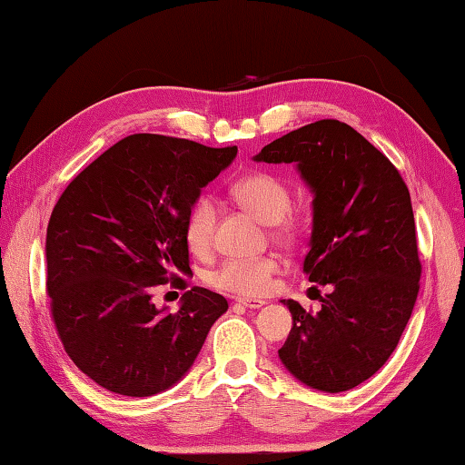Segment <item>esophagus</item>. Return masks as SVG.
<instances>
[{"instance_id": "obj_1", "label": "esophagus", "mask_w": 465, "mask_h": 465, "mask_svg": "<svg viewBox=\"0 0 465 465\" xmlns=\"http://www.w3.org/2000/svg\"><path fill=\"white\" fill-rule=\"evenodd\" d=\"M236 305H242L246 309H261L264 305V301H261V299H239V301H236Z\"/></svg>"}]
</instances>
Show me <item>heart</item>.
Masks as SVG:
<instances>
[{
  "mask_svg": "<svg viewBox=\"0 0 465 465\" xmlns=\"http://www.w3.org/2000/svg\"><path fill=\"white\" fill-rule=\"evenodd\" d=\"M231 196L236 203L272 226V234L282 241H292L299 232V223L289 213L291 191L282 178L272 173H251L231 184ZM216 208L211 196H198L184 216V242L188 251L203 257L211 251L214 241ZM282 261L274 254L257 259H226L208 272L213 287L239 297H262L274 287V277L281 272Z\"/></svg>",
  "mask_w": 465,
  "mask_h": 465,
  "instance_id": "obj_1",
  "label": "heart"
}]
</instances>
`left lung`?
I'll use <instances>...</instances> for the list:
<instances>
[{
    "instance_id": "obj_1",
    "label": "left lung",
    "mask_w": 465,
    "mask_h": 465,
    "mask_svg": "<svg viewBox=\"0 0 465 465\" xmlns=\"http://www.w3.org/2000/svg\"><path fill=\"white\" fill-rule=\"evenodd\" d=\"M254 160L297 164L312 193L302 271L331 289L317 312L281 301L292 315L281 361L312 390H353L395 351L420 292L410 191L390 158L339 120L292 130Z\"/></svg>"
}]
</instances>
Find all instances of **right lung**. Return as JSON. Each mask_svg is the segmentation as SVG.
<instances>
[{"instance_id":"right-lung-1","label":"right lung","mask_w":465,"mask_h":465,"mask_svg":"<svg viewBox=\"0 0 465 465\" xmlns=\"http://www.w3.org/2000/svg\"><path fill=\"white\" fill-rule=\"evenodd\" d=\"M236 146L132 134L75 176L45 236L47 295L55 331L75 367L128 397L166 391L201 353L229 302L193 287L176 312L153 302L158 285L184 287V216Z\"/></svg>"}]
</instances>
